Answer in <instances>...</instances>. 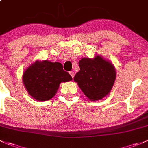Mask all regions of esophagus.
Returning <instances> with one entry per match:
<instances>
[{
	"instance_id": "obj_1",
	"label": "esophagus",
	"mask_w": 148,
	"mask_h": 148,
	"mask_svg": "<svg viewBox=\"0 0 148 148\" xmlns=\"http://www.w3.org/2000/svg\"><path fill=\"white\" fill-rule=\"evenodd\" d=\"M69 73H70V75H71V77H72L73 78V77H74V75H75V74H74V72H73V71H71V72H69Z\"/></svg>"
}]
</instances>
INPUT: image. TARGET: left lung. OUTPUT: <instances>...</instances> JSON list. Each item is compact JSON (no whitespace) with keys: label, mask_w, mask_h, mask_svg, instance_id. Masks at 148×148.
<instances>
[{"label":"left lung","mask_w":148,"mask_h":148,"mask_svg":"<svg viewBox=\"0 0 148 148\" xmlns=\"http://www.w3.org/2000/svg\"><path fill=\"white\" fill-rule=\"evenodd\" d=\"M80 71L74 77L83 93L90 100H99L109 94L115 83V67L97 55L94 58H83L79 61Z\"/></svg>","instance_id":"8db88e82"}]
</instances>
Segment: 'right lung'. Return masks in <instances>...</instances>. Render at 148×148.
I'll return each instance as SVG.
<instances>
[{"instance_id": "1", "label": "right lung", "mask_w": 148, "mask_h": 148, "mask_svg": "<svg viewBox=\"0 0 148 148\" xmlns=\"http://www.w3.org/2000/svg\"><path fill=\"white\" fill-rule=\"evenodd\" d=\"M60 63L36 60L23 74V82L28 94L38 101H46L57 92L60 83L72 80Z\"/></svg>"}]
</instances>
